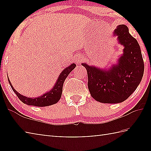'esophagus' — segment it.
<instances>
[{"mask_svg":"<svg viewBox=\"0 0 151 151\" xmlns=\"http://www.w3.org/2000/svg\"><path fill=\"white\" fill-rule=\"evenodd\" d=\"M76 61H77V63H80V61H81V57H76Z\"/></svg>","mask_w":151,"mask_h":151,"instance_id":"esophagus-1","label":"esophagus"}]
</instances>
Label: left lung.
Returning a JSON list of instances; mask_svg holds the SVG:
<instances>
[{
  "mask_svg": "<svg viewBox=\"0 0 151 151\" xmlns=\"http://www.w3.org/2000/svg\"><path fill=\"white\" fill-rule=\"evenodd\" d=\"M113 34L124 47L123 54L116 65L101 69L82 63L87 71L88 87L92 97L103 103H119L127 100L137 89L144 73L140 46L128 27L120 24Z\"/></svg>",
  "mask_w": 151,
  "mask_h": 151,
  "instance_id": "obj_1",
  "label": "left lung"
}]
</instances>
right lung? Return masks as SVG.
<instances>
[{"instance_id": "right-lung-1", "label": "right lung", "mask_w": 151, "mask_h": 151, "mask_svg": "<svg viewBox=\"0 0 151 151\" xmlns=\"http://www.w3.org/2000/svg\"><path fill=\"white\" fill-rule=\"evenodd\" d=\"M75 64L73 63L70 66L65 68V69H63L62 73L58 76V78L57 82H56L55 86H53V88L48 92H47V93L43 94L42 96L35 97V98H34V97L33 98H29V97L20 94L13 88L9 77L8 80L12 91H14V93L17 94V96L19 97V99L23 103L28 104V105L40 107L50 106L58 103V101L60 100L61 95H62L64 82H65V79L67 77L68 75H69V73L75 68Z\"/></svg>"}]
</instances>
